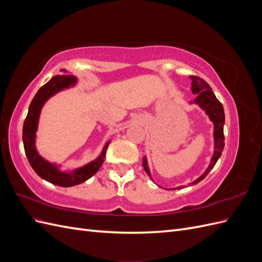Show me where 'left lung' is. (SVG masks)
Wrapping results in <instances>:
<instances>
[{"instance_id": "8db88e82", "label": "left lung", "mask_w": 262, "mask_h": 262, "mask_svg": "<svg viewBox=\"0 0 262 262\" xmlns=\"http://www.w3.org/2000/svg\"><path fill=\"white\" fill-rule=\"evenodd\" d=\"M189 77H190V80H191L192 94L195 95V98L192 102L193 104H196L202 110H204L205 115L209 116L210 120L213 122V125H214V130H213L214 152L211 157L209 167L205 169V171L199 178H196L194 181L190 182L189 185L193 186L207 177L210 170L214 167V166H215L217 160L222 155V152H223L224 145H225V143H224V140H225L224 139L225 114H224L223 105L221 104L220 100L216 98L215 95H214L210 85L204 80H202V78L198 77V76H189ZM142 165H143L144 170L148 175V177L152 178V176H150L149 168H148L146 156H144L143 160H142ZM185 186H180V187L172 188V189H182Z\"/></svg>"}]
</instances>
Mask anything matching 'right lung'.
Returning a JSON list of instances; mask_svg holds the SVG:
<instances>
[{"label": "right lung", "mask_w": 262, "mask_h": 262, "mask_svg": "<svg viewBox=\"0 0 262 262\" xmlns=\"http://www.w3.org/2000/svg\"><path fill=\"white\" fill-rule=\"evenodd\" d=\"M61 71L64 74L53 76L48 83H46L39 89L34 99L31 100L28 114L23 126V143L28 162L39 177L60 187H72L82 184L98 171L105 161L106 150L110 141H108L105 146L102 147L101 153L96 160L71 171L61 170L60 166L55 163L48 162L39 155L36 148V132L43 105L47 100L54 96L57 93L68 90L70 87H74L77 83V78L74 75H71L66 70Z\"/></svg>", "instance_id": "1"}]
</instances>
